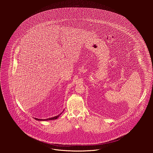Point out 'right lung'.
<instances>
[{
	"label": "right lung",
	"instance_id": "add662e5",
	"mask_svg": "<svg viewBox=\"0 0 153 153\" xmlns=\"http://www.w3.org/2000/svg\"><path fill=\"white\" fill-rule=\"evenodd\" d=\"M61 114H62V113H61L60 114H59V115H57V116H55V117H52V118H48V119H38V118H35V120H38V121H49V120H56V119H57V118L59 117V115H60Z\"/></svg>",
	"mask_w": 153,
	"mask_h": 153
}]
</instances>
